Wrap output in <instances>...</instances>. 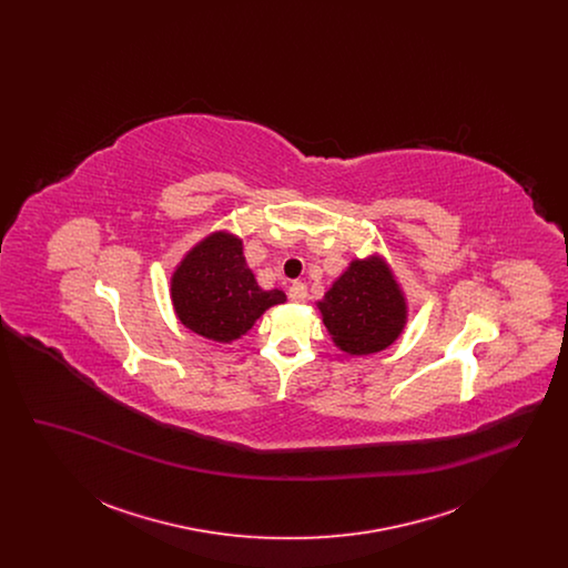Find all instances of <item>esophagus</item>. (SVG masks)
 <instances>
[{
	"label": "esophagus",
	"mask_w": 568,
	"mask_h": 568,
	"mask_svg": "<svg viewBox=\"0 0 568 568\" xmlns=\"http://www.w3.org/2000/svg\"><path fill=\"white\" fill-rule=\"evenodd\" d=\"M290 297H292V302H306V297H308V290H306V285L304 283H294L292 287H290Z\"/></svg>",
	"instance_id": "34e87169"
}]
</instances>
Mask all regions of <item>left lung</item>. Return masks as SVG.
I'll return each mask as SVG.
<instances>
[{
	"instance_id": "8db88e82",
	"label": "left lung",
	"mask_w": 568,
	"mask_h": 568,
	"mask_svg": "<svg viewBox=\"0 0 568 568\" xmlns=\"http://www.w3.org/2000/svg\"><path fill=\"white\" fill-rule=\"evenodd\" d=\"M317 308L334 345L349 355L383 352L405 329V294L378 255L353 260Z\"/></svg>"
}]
</instances>
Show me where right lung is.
<instances>
[{
  "mask_svg": "<svg viewBox=\"0 0 568 568\" xmlns=\"http://www.w3.org/2000/svg\"><path fill=\"white\" fill-rule=\"evenodd\" d=\"M170 296L181 324L216 343L241 338L271 306L287 300L281 290L264 292L257 285L243 241L227 232L191 248L172 274Z\"/></svg>",
  "mask_w": 568,
  "mask_h": 568,
  "instance_id": "1",
  "label": "right lung"
}]
</instances>
